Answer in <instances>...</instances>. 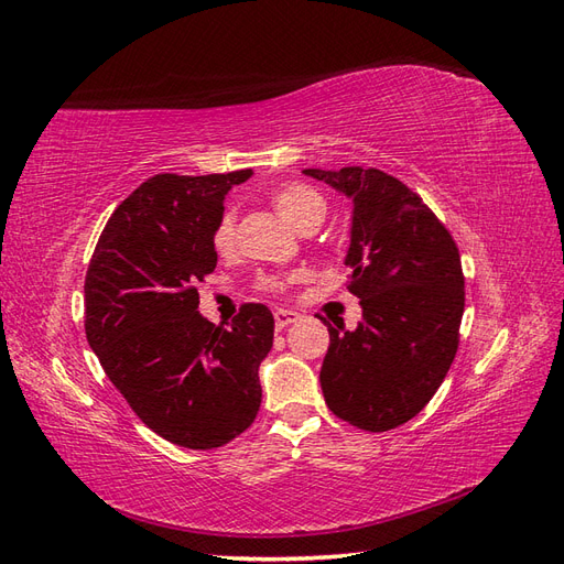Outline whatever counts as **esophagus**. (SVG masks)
I'll use <instances>...</instances> for the list:
<instances>
[{"instance_id": "1", "label": "esophagus", "mask_w": 564, "mask_h": 564, "mask_svg": "<svg viewBox=\"0 0 564 564\" xmlns=\"http://www.w3.org/2000/svg\"><path fill=\"white\" fill-rule=\"evenodd\" d=\"M273 321H276V330H283L285 326H291V324H295V321H300V314L293 310H276L273 312Z\"/></svg>"}]
</instances>
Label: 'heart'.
I'll return each instance as SVG.
<instances>
[{
    "label": "heart",
    "instance_id": "obj_1",
    "mask_svg": "<svg viewBox=\"0 0 564 564\" xmlns=\"http://www.w3.org/2000/svg\"><path fill=\"white\" fill-rule=\"evenodd\" d=\"M271 200L276 205V210L293 224L297 231H307L316 229L321 221L326 217V198L318 188L304 184V182H288L281 184L271 191ZM236 240V210L234 207H227L215 224L213 231V246L219 252H229L234 248ZM288 279L281 276H262L260 288L269 293H281L285 291Z\"/></svg>",
    "mask_w": 564,
    "mask_h": 564
}]
</instances>
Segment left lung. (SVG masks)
Returning <instances> with one entry per match:
<instances>
[{
  "mask_svg": "<svg viewBox=\"0 0 564 564\" xmlns=\"http://www.w3.org/2000/svg\"><path fill=\"white\" fill-rule=\"evenodd\" d=\"M354 203L345 264L361 300L357 330L330 324L321 366L328 409L349 425L388 432L409 423L454 364L465 307L456 240L423 198L376 167L304 170Z\"/></svg>",
  "mask_w": 564,
  "mask_h": 564,
  "instance_id": "8db88e82",
  "label": "left lung"
}]
</instances>
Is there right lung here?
I'll use <instances>...</instances> for the list:
<instances>
[{"instance_id":"add662e5","label":"right lung","mask_w":564,"mask_h":564,"mask_svg":"<svg viewBox=\"0 0 564 564\" xmlns=\"http://www.w3.org/2000/svg\"><path fill=\"white\" fill-rule=\"evenodd\" d=\"M250 174L151 176L110 215L87 269L89 347L143 425L186 448L229 444L262 404L269 307L248 302L231 326L213 324L196 291L217 267L224 196Z\"/></svg>"}]
</instances>
